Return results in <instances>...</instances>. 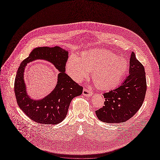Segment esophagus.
Wrapping results in <instances>:
<instances>
[{"label":"esophagus","mask_w":160,"mask_h":160,"mask_svg":"<svg viewBox=\"0 0 160 160\" xmlns=\"http://www.w3.org/2000/svg\"><path fill=\"white\" fill-rule=\"evenodd\" d=\"M83 95L85 96H90L93 95V93L92 92H90V91H88V89L84 88L83 90Z\"/></svg>","instance_id":"esophagus-1"}]
</instances>
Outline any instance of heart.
<instances>
[{"label": "heart", "mask_w": 160, "mask_h": 160, "mask_svg": "<svg viewBox=\"0 0 160 160\" xmlns=\"http://www.w3.org/2000/svg\"><path fill=\"white\" fill-rule=\"evenodd\" d=\"M128 69L125 58L118 56L106 49L84 51L80 57L72 54L66 63V70L75 81L80 82L94 71L93 80L103 90L117 87L122 80Z\"/></svg>", "instance_id": "b5f03b06"}]
</instances>
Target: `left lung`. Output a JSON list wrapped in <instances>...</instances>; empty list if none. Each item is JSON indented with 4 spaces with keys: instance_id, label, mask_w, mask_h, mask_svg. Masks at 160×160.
<instances>
[{
    "instance_id": "obj_1",
    "label": "left lung",
    "mask_w": 160,
    "mask_h": 160,
    "mask_svg": "<svg viewBox=\"0 0 160 160\" xmlns=\"http://www.w3.org/2000/svg\"><path fill=\"white\" fill-rule=\"evenodd\" d=\"M146 88L144 67L132 52L129 75L118 88L103 94L104 106L96 111L97 117L100 121L108 123H119L128 120L141 107Z\"/></svg>"
}]
</instances>
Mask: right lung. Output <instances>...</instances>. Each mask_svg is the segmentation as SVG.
<instances>
[{
	"label": "right lung",
	"mask_w": 160,
	"mask_h": 160,
	"mask_svg": "<svg viewBox=\"0 0 160 160\" xmlns=\"http://www.w3.org/2000/svg\"><path fill=\"white\" fill-rule=\"evenodd\" d=\"M68 51L58 46L41 47L33 49L19 66L14 82V92L20 109L33 121L47 125L61 123L66 117L72 100L82 94L83 87L65 73ZM40 59L53 64L59 72L55 89L41 100H33L28 94L24 80L27 64Z\"/></svg>",
	"instance_id": "add662e5"
}]
</instances>
